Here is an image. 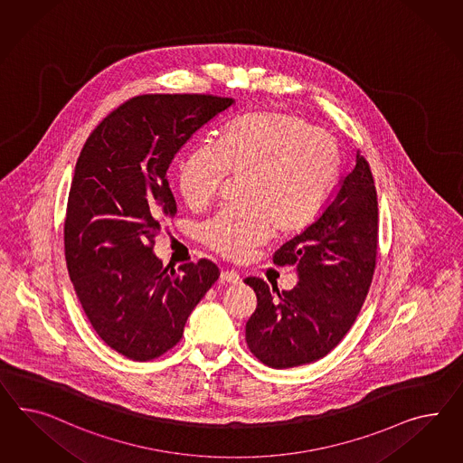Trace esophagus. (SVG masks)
Here are the masks:
<instances>
[{
    "label": "esophagus",
    "instance_id": "1",
    "mask_svg": "<svg viewBox=\"0 0 463 463\" xmlns=\"http://www.w3.org/2000/svg\"><path fill=\"white\" fill-rule=\"evenodd\" d=\"M221 281L222 283H229V285H238V283H241V276L236 271L225 269V271L221 273Z\"/></svg>",
    "mask_w": 463,
    "mask_h": 463
}]
</instances>
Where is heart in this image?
<instances>
[{
	"instance_id": "obj_1",
	"label": "heart",
	"mask_w": 463,
	"mask_h": 463,
	"mask_svg": "<svg viewBox=\"0 0 463 463\" xmlns=\"http://www.w3.org/2000/svg\"><path fill=\"white\" fill-rule=\"evenodd\" d=\"M340 168L337 141L293 114L254 111L227 123L217 145L188 151L178 190L190 209H203L227 175H242L241 207L215 213L202 227L203 242L242 260L278 234L307 229L322 213Z\"/></svg>"
}]
</instances>
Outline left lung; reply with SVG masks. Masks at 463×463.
<instances>
[{
  "label": "left lung",
  "instance_id": "left-lung-1",
  "mask_svg": "<svg viewBox=\"0 0 463 463\" xmlns=\"http://www.w3.org/2000/svg\"><path fill=\"white\" fill-rule=\"evenodd\" d=\"M377 229L374 178L357 155L355 168L342 176L315 222L273 256L278 266H297L293 289L244 279L258 298L246 342L261 363L273 369L315 363L344 338L373 281Z\"/></svg>",
  "mask_w": 463,
  "mask_h": 463
}]
</instances>
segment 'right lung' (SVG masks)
Wrapping results in <instances>:
<instances>
[{
  "instance_id": "obj_1",
  "label": "right lung",
  "mask_w": 463,
  "mask_h": 463,
  "mask_svg": "<svg viewBox=\"0 0 463 463\" xmlns=\"http://www.w3.org/2000/svg\"><path fill=\"white\" fill-rule=\"evenodd\" d=\"M232 104L203 94L137 96L104 118L80 151L63 225L67 269L96 334L128 359L172 349L221 275L209 260L163 268L153 244L176 213L170 163Z\"/></svg>"
}]
</instances>
